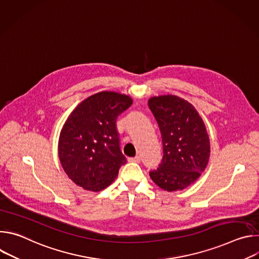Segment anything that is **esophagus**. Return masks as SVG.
<instances>
[{
    "label": "esophagus",
    "mask_w": 259,
    "mask_h": 259,
    "mask_svg": "<svg viewBox=\"0 0 259 259\" xmlns=\"http://www.w3.org/2000/svg\"><path fill=\"white\" fill-rule=\"evenodd\" d=\"M129 162H132V163H139L140 162V157H134V158H130L129 159Z\"/></svg>",
    "instance_id": "1"
}]
</instances>
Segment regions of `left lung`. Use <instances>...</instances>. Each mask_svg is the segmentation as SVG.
<instances>
[{
  "label": "left lung",
  "mask_w": 259,
  "mask_h": 259,
  "mask_svg": "<svg viewBox=\"0 0 259 259\" xmlns=\"http://www.w3.org/2000/svg\"><path fill=\"white\" fill-rule=\"evenodd\" d=\"M147 104L159 125L164 152L162 163L150 176L164 191H182L208 165L210 140L205 123L192 103L176 95L153 96Z\"/></svg>",
  "instance_id": "1"
}]
</instances>
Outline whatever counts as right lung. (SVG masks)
<instances>
[{"instance_id": "right-lung-1", "label": "right lung", "mask_w": 259, "mask_h": 259, "mask_svg": "<svg viewBox=\"0 0 259 259\" xmlns=\"http://www.w3.org/2000/svg\"><path fill=\"white\" fill-rule=\"evenodd\" d=\"M133 99L115 91L93 94L72 110L59 134L58 157L69 179L90 192H100L126 163L120 151L116 121Z\"/></svg>"}]
</instances>
